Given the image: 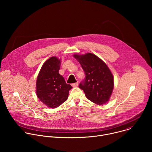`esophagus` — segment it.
Returning <instances> with one entry per match:
<instances>
[{
    "label": "esophagus",
    "mask_w": 152,
    "mask_h": 152,
    "mask_svg": "<svg viewBox=\"0 0 152 152\" xmlns=\"http://www.w3.org/2000/svg\"><path fill=\"white\" fill-rule=\"evenodd\" d=\"M78 85V82H76V83H73L72 84V86L73 87H76V86Z\"/></svg>",
    "instance_id": "1"
}]
</instances>
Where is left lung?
I'll return each instance as SVG.
<instances>
[{
    "label": "left lung",
    "mask_w": 152,
    "mask_h": 152,
    "mask_svg": "<svg viewBox=\"0 0 152 152\" xmlns=\"http://www.w3.org/2000/svg\"><path fill=\"white\" fill-rule=\"evenodd\" d=\"M85 74L79 85L85 96L94 103L101 105L109 100L114 88L113 76L106 64L96 55L88 53L75 55Z\"/></svg>",
    "instance_id": "left-lung-1"
}]
</instances>
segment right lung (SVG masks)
Listing matches in <instances>:
<instances>
[{"label": "right lung", "mask_w": 152, "mask_h": 152, "mask_svg": "<svg viewBox=\"0 0 152 152\" xmlns=\"http://www.w3.org/2000/svg\"><path fill=\"white\" fill-rule=\"evenodd\" d=\"M61 61L51 57L42 66L37 80V96L50 108H55L66 101L72 86L66 83L59 73Z\"/></svg>", "instance_id": "1"}]
</instances>
